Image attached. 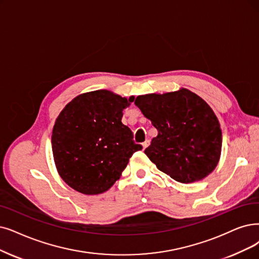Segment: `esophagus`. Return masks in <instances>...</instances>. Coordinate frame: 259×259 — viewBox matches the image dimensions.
Returning <instances> with one entry per match:
<instances>
[{
	"instance_id": "1",
	"label": "esophagus",
	"mask_w": 259,
	"mask_h": 259,
	"mask_svg": "<svg viewBox=\"0 0 259 259\" xmlns=\"http://www.w3.org/2000/svg\"><path fill=\"white\" fill-rule=\"evenodd\" d=\"M149 144H150V141H149V140H146V141H144V142L142 143V148H143V150L146 149V148H148V147H149Z\"/></svg>"
}]
</instances>
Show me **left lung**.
Returning a JSON list of instances; mask_svg holds the SVG:
<instances>
[{
    "label": "left lung",
    "instance_id": "8db88e82",
    "mask_svg": "<svg viewBox=\"0 0 259 259\" xmlns=\"http://www.w3.org/2000/svg\"><path fill=\"white\" fill-rule=\"evenodd\" d=\"M135 104L158 131L144 153L158 170L182 184L201 181L217 167L222 149L218 118L202 98L181 88L138 96Z\"/></svg>",
    "mask_w": 259,
    "mask_h": 259
}]
</instances>
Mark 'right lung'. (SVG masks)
<instances>
[{
	"label": "right lung",
	"instance_id": "add662e5",
	"mask_svg": "<svg viewBox=\"0 0 259 259\" xmlns=\"http://www.w3.org/2000/svg\"><path fill=\"white\" fill-rule=\"evenodd\" d=\"M134 99L96 90L77 96L60 111L52 151L58 174L72 189L88 195L107 191L142 149L121 122Z\"/></svg>",
	"mask_w": 259,
	"mask_h": 259
}]
</instances>
